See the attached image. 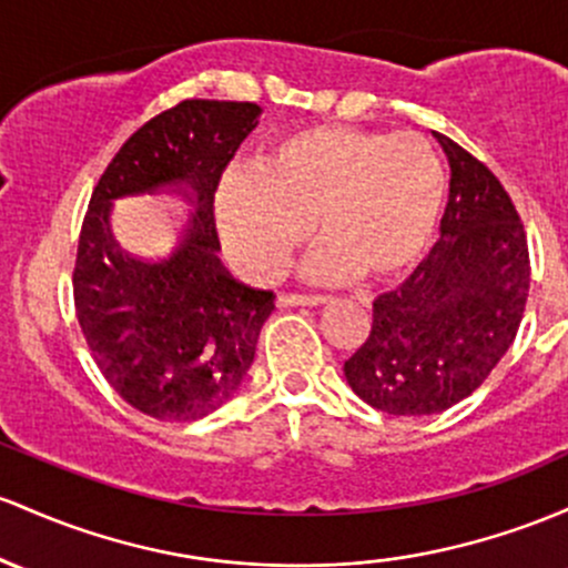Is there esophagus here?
<instances>
[{
    "instance_id": "esophagus-1",
    "label": "esophagus",
    "mask_w": 568,
    "mask_h": 568,
    "mask_svg": "<svg viewBox=\"0 0 568 568\" xmlns=\"http://www.w3.org/2000/svg\"><path fill=\"white\" fill-rule=\"evenodd\" d=\"M332 302V296L321 294H280L277 304L280 307H321V304Z\"/></svg>"
}]
</instances>
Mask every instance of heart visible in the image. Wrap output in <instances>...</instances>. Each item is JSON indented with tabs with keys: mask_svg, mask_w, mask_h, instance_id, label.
I'll return each mask as SVG.
<instances>
[{
	"mask_svg": "<svg viewBox=\"0 0 568 568\" xmlns=\"http://www.w3.org/2000/svg\"><path fill=\"white\" fill-rule=\"evenodd\" d=\"M445 193V166L420 134L317 123L274 140L261 170L229 172L215 215L236 270L258 283L283 274L313 221L323 240L310 277L388 283L428 247Z\"/></svg>",
	"mask_w": 568,
	"mask_h": 568,
	"instance_id": "1",
	"label": "heart"
}]
</instances>
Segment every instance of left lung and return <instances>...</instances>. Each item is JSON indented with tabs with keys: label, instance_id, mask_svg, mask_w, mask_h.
<instances>
[{
	"label": "left lung",
	"instance_id": "obj_1",
	"mask_svg": "<svg viewBox=\"0 0 568 568\" xmlns=\"http://www.w3.org/2000/svg\"><path fill=\"white\" fill-rule=\"evenodd\" d=\"M450 161L439 242L390 294L345 361L351 388L388 415H434L483 385L515 342L531 261L513 199L483 161L436 134Z\"/></svg>",
	"mask_w": 568,
	"mask_h": 568
}]
</instances>
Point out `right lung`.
Instances as JSON below:
<instances>
[{"instance_id":"1","label":"right lung","mask_w":568,"mask_h":568,"mask_svg":"<svg viewBox=\"0 0 568 568\" xmlns=\"http://www.w3.org/2000/svg\"><path fill=\"white\" fill-rule=\"evenodd\" d=\"M253 102L183 99L112 155L85 210L72 272L74 313L110 388L155 420H199L236 394L253 364L272 291L217 258L215 191L258 123ZM174 190L194 204L171 253L140 260L109 232L121 195Z\"/></svg>"}]
</instances>
